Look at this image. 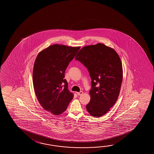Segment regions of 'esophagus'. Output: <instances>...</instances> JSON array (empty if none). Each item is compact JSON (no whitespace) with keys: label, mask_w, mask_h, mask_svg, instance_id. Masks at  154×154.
Instances as JSON below:
<instances>
[{"label":"esophagus","mask_w":154,"mask_h":154,"mask_svg":"<svg viewBox=\"0 0 154 154\" xmlns=\"http://www.w3.org/2000/svg\"><path fill=\"white\" fill-rule=\"evenodd\" d=\"M76 94L79 95V96H80V95H82V94H83V92L82 91H80L78 92H76Z\"/></svg>","instance_id":"1"}]
</instances>
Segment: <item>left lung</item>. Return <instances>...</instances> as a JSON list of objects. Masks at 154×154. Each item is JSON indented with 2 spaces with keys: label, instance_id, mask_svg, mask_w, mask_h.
I'll return each mask as SVG.
<instances>
[{
  "label": "left lung",
  "instance_id": "1",
  "mask_svg": "<svg viewBox=\"0 0 154 154\" xmlns=\"http://www.w3.org/2000/svg\"><path fill=\"white\" fill-rule=\"evenodd\" d=\"M75 59L88 69L91 99L86 107L90 115L98 118L107 113L118 99L123 80L121 60L115 49L103 43L82 47Z\"/></svg>",
  "mask_w": 154,
  "mask_h": 154
}]
</instances>
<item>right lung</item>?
I'll return each mask as SVG.
<instances>
[{
	"instance_id": "1",
	"label": "right lung",
	"mask_w": 154,
	"mask_h": 154,
	"mask_svg": "<svg viewBox=\"0 0 154 154\" xmlns=\"http://www.w3.org/2000/svg\"><path fill=\"white\" fill-rule=\"evenodd\" d=\"M80 48L56 44L41 51L36 57L32 76L36 97L43 109L53 115L65 111L74 97L64 75Z\"/></svg>"
}]
</instances>
